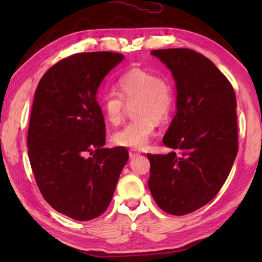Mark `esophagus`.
I'll list each match as a JSON object with an SVG mask.
<instances>
[{"label": "esophagus", "instance_id": "34e87169", "mask_svg": "<svg viewBox=\"0 0 262 262\" xmlns=\"http://www.w3.org/2000/svg\"><path fill=\"white\" fill-rule=\"evenodd\" d=\"M139 155H140V152L137 151V150H134V149L129 150V158H135L139 156Z\"/></svg>", "mask_w": 262, "mask_h": 262}]
</instances>
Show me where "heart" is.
<instances>
[{
  "label": "heart",
  "mask_w": 262,
  "mask_h": 262,
  "mask_svg": "<svg viewBox=\"0 0 262 262\" xmlns=\"http://www.w3.org/2000/svg\"><path fill=\"white\" fill-rule=\"evenodd\" d=\"M117 91H107L100 97V106L106 120L118 125L122 120L126 103L135 101V119L114 133L112 139L121 147L142 149L156 133V121L164 122L173 108V88L167 78L157 77L148 70L134 68L119 78Z\"/></svg>",
  "instance_id": "b5f03b06"
}]
</instances>
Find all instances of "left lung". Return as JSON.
Returning <instances> with one entry per match:
<instances>
[{
    "label": "left lung",
    "mask_w": 262,
    "mask_h": 262,
    "mask_svg": "<svg viewBox=\"0 0 262 262\" xmlns=\"http://www.w3.org/2000/svg\"><path fill=\"white\" fill-rule=\"evenodd\" d=\"M151 54L171 70L177 101L163 137L173 151L147 155L148 186L161 209L181 216L211 201L231 171L238 152L236 95L228 78L200 53L168 48Z\"/></svg>",
    "instance_id": "1"
}]
</instances>
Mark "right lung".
<instances>
[{
    "label": "right lung",
    "mask_w": 262,
    "mask_h": 262,
    "mask_svg": "<svg viewBox=\"0 0 262 262\" xmlns=\"http://www.w3.org/2000/svg\"><path fill=\"white\" fill-rule=\"evenodd\" d=\"M123 57L78 53L48 69L35 90L28 132L31 167L43 199L73 220L90 221L107 209L128 161L126 148H103L105 122L97 101L100 83Z\"/></svg>",
    "instance_id": "right-lung-1"
}]
</instances>
